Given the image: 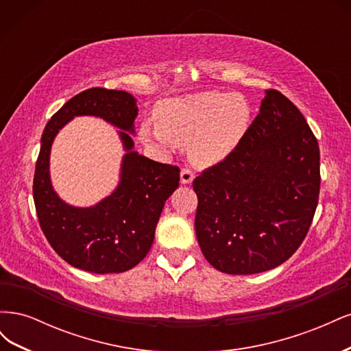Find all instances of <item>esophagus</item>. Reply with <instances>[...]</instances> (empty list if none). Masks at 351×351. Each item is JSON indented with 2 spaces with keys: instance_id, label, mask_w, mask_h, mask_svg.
<instances>
[{
  "instance_id": "obj_1",
  "label": "esophagus",
  "mask_w": 351,
  "mask_h": 351,
  "mask_svg": "<svg viewBox=\"0 0 351 351\" xmlns=\"http://www.w3.org/2000/svg\"><path fill=\"white\" fill-rule=\"evenodd\" d=\"M180 180H182L183 184H190L195 180V174L190 171L189 168L182 169V173H180Z\"/></svg>"
}]
</instances>
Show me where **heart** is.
I'll return each mask as SVG.
<instances>
[{"instance_id":"heart-1","label":"heart","mask_w":351,"mask_h":351,"mask_svg":"<svg viewBox=\"0 0 351 351\" xmlns=\"http://www.w3.org/2000/svg\"><path fill=\"white\" fill-rule=\"evenodd\" d=\"M158 123L142 121L141 142L156 151L189 145L190 159L197 165H215L234 152L246 137L253 111L239 93L200 92L169 98L156 111Z\"/></svg>"}]
</instances>
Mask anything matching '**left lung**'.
I'll return each instance as SVG.
<instances>
[{"label":"left lung","instance_id":"8db88e82","mask_svg":"<svg viewBox=\"0 0 351 351\" xmlns=\"http://www.w3.org/2000/svg\"><path fill=\"white\" fill-rule=\"evenodd\" d=\"M319 146L295 105L265 90L237 149L195 178L199 246L215 269L250 275L299 249L319 199Z\"/></svg>","mask_w":351,"mask_h":351}]
</instances>
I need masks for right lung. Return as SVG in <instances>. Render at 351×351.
Listing matches in <instances>:
<instances>
[{
    "label": "right lung",
    "instance_id": "obj_1",
    "mask_svg": "<svg viewBox=\"0 0 351 351\" xmlns=\"http://www.w3.org/2000/svg\"><path fill=\"white\" fill-rule=\"evenodd\" d=\"M137 112L132 93L92 88L62 105L42 133L34 177L36 214L51 247L74 268L119 274L136 267L149 252L165 202L178 187V167L152 161L133 149ZM83 114L120 128L125 155L121 182L113 192L92 207H73L51 186L49 156L58 132Z\"/></svg>",
    "mask_w": 351,
    "mask_h": 351
}]
</instances>
